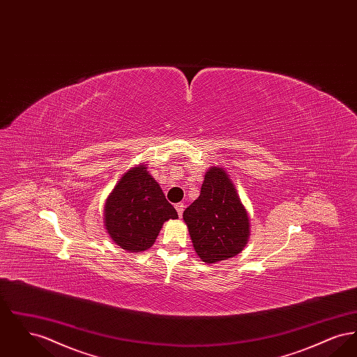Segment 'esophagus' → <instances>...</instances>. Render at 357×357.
<instances>
[{
  "instance_id": "1",
  "label": "esophagus",
  "mask_w": 357,
  "mask_h": 357,
  "mask_svg": "<svg viewBox=\"0 0 357 357\" xmlns=\"http://www.w3.org/2000/svg\"><path fill=\"white\" fill-rule=\"evenodd\" d=\"M175 208H176V211H178V215H179V217H182V214H183V210H185V204H175Z\"/></svg>"
}]
</instances>
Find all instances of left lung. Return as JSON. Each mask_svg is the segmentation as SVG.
<instances>
[{
  "label": "left lung",
  "instance_id": "obj_1",
  "mask_svg": "<svg viewBox=\"0 0 357 357\" xmlns=\"http://www.w3.org/2000/svg\"><path fill=\"white\" fill-rule=\"evenodd\" d=\"M195 253L215 264L242 252L249 238V218L226 171L206 172L198 199L183 213Z\"/></svg>",
  "mask_w": 357,
  "mask_h": 357
}]
</instances>
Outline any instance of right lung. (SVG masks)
Returning <instances> with one entry per match:
<instances>
[{
  "mask_svg": "<svg viewBox=\"0 0 357 357\" xmlns=\"http://www.w3.org/2000/svg\"><path fill=\"white\" fill-rule=\"evenodd\" d=\"M176 218V210L144 165L123 175L104 207L108 234L130 253L151 248L163 222Z\"/></svg>",
  "mask_w": 357,
  "mask_h": 357,
  "instance_id": "right-lung-1",
  "label": "right lung"
}]
</instances>
